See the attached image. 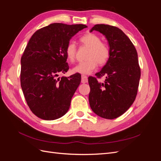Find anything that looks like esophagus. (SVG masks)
Instances as JSON below:
<instances>
[{"label": "esophagus", "instance_id": "1", "mask_svg": "<svg viewBox=\"0 0 161 161\" xmlns=\"http://www.w3.org/2000/svg\"><path fill=\"white\" fill-rule=\"evenodd\" d=\"M88 82V78L85 75H82L81 76V82L82 83H86V82Z\"/></svg>", "mask_w": 161, "mask_h": 161}]
</instances>
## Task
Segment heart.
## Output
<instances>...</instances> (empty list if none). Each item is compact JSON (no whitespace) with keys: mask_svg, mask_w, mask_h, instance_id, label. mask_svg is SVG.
<instances>
[{"mask_svg":"<svg viewBox=\"0 0 161 161\" xmlns=\"http://www.w3.org/2000/svg\"><path fill=\"white\" fill-rule=\"evenodd\" d=\"M80 41L86 46L90 47L87 58L89 60L80 62L72 69V72L81 75H89L99 65H103L108 62L110 56V49L106 43L101 42V39L94 33H86L82 36ZM76 46L74 42H70L66 47L68 60L73 62L75 59Z\"/></svg>","mask_w":161,"mask_h":161,"instance_id":"1","label":"heart"}]
</instances>
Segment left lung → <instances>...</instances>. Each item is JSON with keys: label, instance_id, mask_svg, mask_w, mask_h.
<instances>
[{"label": "left lung", "instance_id": "obj_1", "mask_svg": "<svg viewBox=\"0 0 161 161\" xmlns=\"http://www.w3.org/2000/svg\"><path fill=\"white\" fill-rule=\"evenodd\" d=\"M102 33L108 42L109 60L95 74L105 76L104 82L88 78L89 104L92 111L101 118L113 119L124 114L132 105L137 95L140 69L138 53L133 43L120 29L98 24L90 32Z\"/></svg>", "mask_w": 161, "mask_h": 161}]
</instances>
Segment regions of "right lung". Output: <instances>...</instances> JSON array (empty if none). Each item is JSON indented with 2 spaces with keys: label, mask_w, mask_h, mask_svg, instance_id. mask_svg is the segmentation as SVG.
<instances>
[{
  "label": "right lung",
  "mask_w": 161,
  "mask_h": 161,
  "mask_svg": "<svg viewBox=\"0 0 161 161\" xmlns=\"http://www.w3.org/2000/svg\"><path fill=\"white\" fill-rule=\"evenodd\" d=\"M86 27L52 23L34 33L29 41L21 60V86L29 108L38 118L54 120L69 111L81 76H58L69 69L67 44Z\"/></svg>",
  "instance_id": "obj_1"
}]
</instances>
